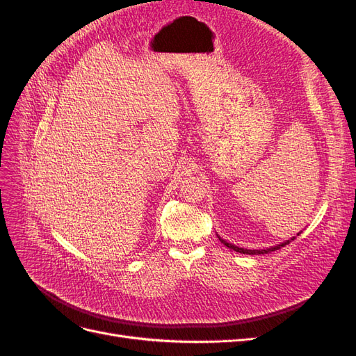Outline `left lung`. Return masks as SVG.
I'll list each match as a JSON object with an SVG mask.
<instances>
[{
    "label": "left lung",
    "mask_w": 356,
    "mask_h": 356,
    "mask_svg": "<svg viewBox=\"0 0 356 356\" xmlns=\"http://www.w3.org/2000/svg\"><path fill=\"white\" fill-rule=\"evenodd\" d=\"M300 233H301V232H300ZM300 233H297V236H300ZM217 236H218L220 242H221V243H224V245L227 246V248H230V250H233V251H236V252H241V254H250V255H257V254H267V252L276 251V250H279V248H282V246L288 245L291 241H294V239L297 238V236H293V238L288 239V241H284V242L277 243V245H273V246L264 248V250H246V248H239V246H236V245H233V243H230V242H227V241H224L220 234H217Z\"/></svg>",
    "instance_id": "1"
}]
</instances>
